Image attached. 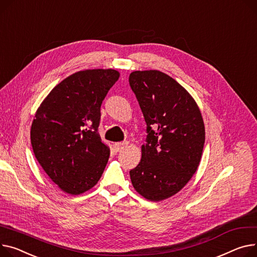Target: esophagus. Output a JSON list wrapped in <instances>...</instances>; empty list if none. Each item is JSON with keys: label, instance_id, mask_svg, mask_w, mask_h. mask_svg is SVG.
I'll list each match as a JSON object with an SVG mask.
<instances>
[{"label": "esophagus", "instance_id": "34e87169", "mask_svg": "<svg viewBox=\"0 0 257 257\" xmlns=\"http://www.w3.org/2000/svg\"><path fill=\"white\" fill-rule=\"evenodd\" d=\"M128 146V142H123V143H115L113 145V149L116 151V152H119L124 150L126 147Z\"/></svg>", "mask_w": 257, "mask_h": 257}]
</instances>
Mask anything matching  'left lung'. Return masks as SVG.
<instances>
[{"label":"left lung","mask_w":257,"mask_h":257,"mask_svg":"<svg viewBox=\"0 0 257 257\" xmlns=\"http://www.w3.org/2000/svg\"><path fill=\"white\" fill-rule=\"evenodd\" d=\"M129 83L148 132L130 179L143 197L160 201L182 190L197 170L206 140L203 119L193 97L161 71H133Z\"/></svg>","instance_id":"8db88e82"}]
</instances>
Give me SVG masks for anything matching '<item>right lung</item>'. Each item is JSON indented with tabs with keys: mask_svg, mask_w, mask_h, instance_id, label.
<instances>
[{
	"mask_svg": "<svg viewBox=\"0 0 257 257\" xmlns=\"http://www.w3.org/2000/svg\"><path fill=\"white\" fill-rule=\"evenodd\" d=\"M119 77L114 69H88L66 77L38 107L31 144L46 175L60 189L78 195L100 180L109 148L98 133L100 107Z\"/></svg>",
	"mask_w": 257,
	"mask_h": 257,
	"instance_id": "add662e5",
	"label": "right lung"
}]
</instances>
